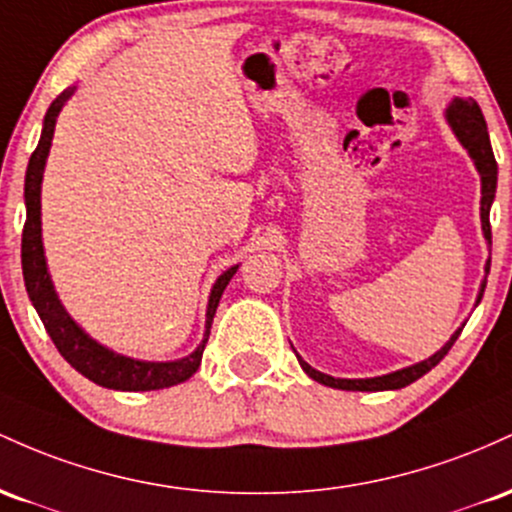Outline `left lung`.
<instances>
[{
    "instance_id": "8db88e82",
    "label": "left lung",
    "mask_w": 512,
    "mask_h": 512,
    "mask_svg": "<svg viewBox=\"0 0 512 512\" xmlns=\"http://www.w3.org/2000/svg\"><path fill=\"white\" fill-rule=\"evenodd\" d=\"M445 118H447V123H450L452 132L457 135V140L462 142V147L469 152V157L474 159L476 171H479V176H481V229H484V237L488 241V246H491V222H488V212H491V203H493V198H496L498 164H496V157H493L491 140H488L486 120H484V116H481V108L476 106L474 99H455L450 106H447ZM488 268H491V258L486 261V273H488ZM484 287H486V280L481 283V290H479V297H476V302H481ZM459 333H462V329H457L455 333H452L450 341H447L445 346L438 350V353L430 355L428 360H421V363L404 367V370L389 372V375H382V377H367V380H338V377L324 375V372L314 370L312 365L304 363L300 355H297V360H300L302 370L307 372L312 380H317L319 384H326V387L346 389V392H384V389L406 387V384L416 382L418 377H423L426 372L433 370V367L438 365L442 358H445L447 350L452 348V343L457 341Z\"/></svg>"
}]
</instances>
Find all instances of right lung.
Instances as JSON below:
<instances>
[{"label": "right lung", "instance_id": "obj_1", "mask_svg": "<svg viewBox=\"0 0 512 512\" xmlns=\"http://www.w3.org/2000/svg\"><path fill=\"white\" fill-rule=\"evenodd\" d=\"M74 94V86L67 91H62L57 99L50 103L48 113L43 120V132H40V140L36 152L28 159L26 169V186H24V198H26V225L24 234H21V268H24V283L26 292L31 297L33 307H36L40 321H43L45 331L53 338L55 348L60 350L62 358L70 363L74 370L82 372L86 380L96 382L99 387L106 389H120V392H152V389H166L174 387V384L186 382L200 367L203 360L205 343L210 338V326L212 317L217 312V304H220L222 292L232 280V275L237 273L239 266H232L225 271L220 278L215 280L210 290L208 300V314H205V336L200 341V346L193 350L191 355L181 360H171V363H149V360H135L128 355H118L113 350H108L101 343H96L89 333H84L77 326L70 314L65 312L62 302L57 300V292L50 280L48 263H45V251H43V229H40V183H43V171H45V159H48L50 145H53L55 135V123L60 116L65 101Z\"/></svg>", "mask_w": 512, "mask_h": 512}]
</instances>
